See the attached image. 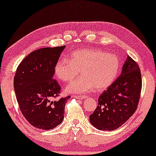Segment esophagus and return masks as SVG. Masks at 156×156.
<instances>
[{
	"label": "esophagus",
	"instance_id": "1",
	"mask_svg": "<svg viewBox=\"0 0 156 156\" xmlns=\"http://www.w3.org/2000/svg\"><path fill=\"white\" fill-rule=\"evenodd\" d=\"M74 98H76V99H78V100H83V99H85V98H86L87 97H86V96H77V95H76Z\"/></svg>",
	"mask_w": 156,
	"mask_h": 156
}]
</instances>
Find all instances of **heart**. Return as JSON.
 <instances>
[{"label": "heart", "instance_id": "1", "mask_svg": "<svg viewBox=\"0 0 156 156\" xmlns=\"http://www.w3.org/2000/svg\"><path fill=\"white\" fill-rule=\"evenodd\" d=\"M120 69L119 59L114 54L98 49H83L73 51L69 59H59L54 73L58 80L70 82L80 71L81 77L68 85L66 91L83 94L95 87L98 91L108 88L117 78Z\"/></svg>", "mask_w": 156, "mask_h": 156}]
</instances>
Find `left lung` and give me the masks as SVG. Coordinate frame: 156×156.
<instances>
[{
	"label": "left lung",
	"instance_id": "obj_1",
	"mask_svg": "<svg viewBox=\"0 0 156 156\" xmlns=\"http://www.w3.org/2000/svg\"><path fill=\"white\" fill-rule=\"evenodd\" d=\"M141 85L139 65L127 56L120 76L99 97L97 108L90 115L91 124L101 131L121 126L136 110Z\"/></svg>",
	"mask_w": 156,
	"mask_h": 156
}]
</instances>
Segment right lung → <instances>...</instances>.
I'll use <instances>...</instances> for the list:
<instances>
[{"label":"right lung","instance_id":"right-lung-1","mask_svg":"<svg viewBox=\"0 0 156 156\" xmlns=\"http://www.w3.org/2000/svg\"><path fill=\"white\" fill-rule=\"evenodd\" d=\"M66 46L32 51L22 61L14 77V89L21 112L32 126L43 130L63 122L65 105L70 96L52 101L61 87L53 78L54 68Z\"/></svg>","mask_w":156,"mask_h":156}]
</instances>
